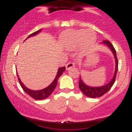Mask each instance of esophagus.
Segmentation results:
<instances>
[{"label":"esophagus","mask_w":132,"mask_h":132,"mask_svg":"<svg viewBox=\"0 0 132 132\" xmlns=\"http://www.w3.org/2000/svg\"><path fill=\"white\" fill-rule=\"evenodd\" d=\"M75 67V64L73 63H68L66 65V66H65V67H66V69L67 70H69L71 69V68H73V67Z\"/></svg>","instance_id":"obj_1"}]
</instances>
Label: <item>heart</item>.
<instances>
[{
    "mask_svg": "<svg viewBox=\"0 0 132 132\" xmlns=\"http://www.w3.org/2000/svg\"><path fill=\"white\" fill-rule=\"evenodd\" d=\"M96 34L91 29L71 30L63 32L59 37V44L65 50H71L79 45V53L84 54L94 44Z\"/></svg>",
    "mask_w": 132,
    "mask_h": 132,
    "instance_id": "b5f03b06",
    "label": "heart"
}]
</instances>
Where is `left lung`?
Instances as JSON below:
<instances>
[{
  "label": "left lung",
  "instance_id": "obj_1",
  "mask_svg": "<svg viewBox=\"0 0 132 132\" xmlns=\"http://www.w3.org/2000/svg\"><path fill=\"white\" fill-rule=\"evenodd\" d=\"M101 44L108 47V49L112 53L114 57V59H115V63H116L115 64L116 65H115V71H114V76L112 78L111 80L108 83H107L106 85H102V86H101V87H90V86H88V85H86L83 82V80H82L81 77H80L79 83V88H80L81 92L85 94V96H87L90 98L101 97V96L104 95L105 93H106L111 88L113 85H114L115 79H116V74H117L118 67V61L117 56H116V50L114 48V47H113V45H112L111 43L108 40H104L102 43H101Z\"/></svg>",
  "mask_w": 132,
  "mask_h": 132
}]
</instances>
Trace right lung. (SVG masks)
<instances>
[{"label":"right lung","mask_w":132,"mask_h":132,"mask_svg":"<svg viewBox=\"0 0 132 132\" xmlns=\"http://www.w3.org/2000/svg\"><path fill=\"white\" fill-rule=\"evenodd\" d=\"M42 30V29H40V30L36 31V32H34L33 34H30V36H29L24 41L26 40L28 38H30V37L35 36L37 34H38L39 33H40ZM65 67H60V68L58 69L56 77H55L54 80H53V82L50 84L48 87H45V88H43V89L37 90H31L30 89V88H27L25 85H24V83L21 81L20 79L19 76H18V73H17V76H18V81H19L20 82V85H21V87H22V88H23V90H24L25 93H26L27 94H28L29 96H30L31 98H34L35 100H43V99L47 98V97H49V96L51 95V94L53 93L55 88L57 85L58 79H59V78L60 77L61 75L63 74V73L65 71Z\"/></svg>","instance_id":"1"}]
</instances>
